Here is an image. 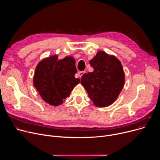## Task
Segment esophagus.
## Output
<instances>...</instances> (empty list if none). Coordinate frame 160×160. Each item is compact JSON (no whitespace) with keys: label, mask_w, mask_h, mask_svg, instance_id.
Wrapping results in <instances>:
<instances>
[{"label":"esophagus","mask_w":160,"mask_h":160,"mask_svg":"<svg viewBox=\"0 0 160 160\" xmlns=\"http://www.w3.org/2000/svg\"><path fill=\"white\" fill-rule=\"evenodd\" d=\"M86 72L85 71H80V72H78V76H79V77L80 78H81L82 77V75L84 74Z\"/></svg>","instance_id":"34e87169"}]
</instances>
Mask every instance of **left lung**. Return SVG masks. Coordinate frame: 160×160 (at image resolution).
Listing matches in <instances>:
<instances>
[{
    "label": "left lung",
    "instance_id": "1",
    "mask_svg": "<svg viewBox=\"0 0 160 160\" xmlns=\"http://www.w3.org/2000/svg\"><path fill=\"white\" fill-rule=\"evenodd\" d=\"M89 63L94 71L82 75L81 84L95 106H110L124 85L125 76L121 63L115 56L98 51Z\"/></svg>",
    "mask_w": 160,
    "mask_h": 160
}]
</instances>
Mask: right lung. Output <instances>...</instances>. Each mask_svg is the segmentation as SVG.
Here are the masks:
<instances>
[{"label":"right lung","mask_w":160,"mask_h":160,"mask_svg":"<svg viewBox=\"0 0 160 160\" xmlns=\"http://www.w3.org/2000/svg\"><path fill=\"white\" fill-rule=\"evenodd\" d=\"M77 70L75 60L67 56L58 60L54 55L44 58L38 64L33 78V86L47 103L57 106L70 95L80 79L74 77Z\"/></svg>","instance_id":"add662e5"}]
</instances>
